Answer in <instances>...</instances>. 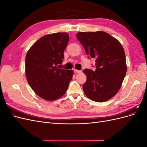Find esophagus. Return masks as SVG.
<instances>
[{"mask_svg":"<svg viewBox=\"0 0 147 147\" xmlns=\"http://www.w3.org/2000/svg\"><path fill=\"white\" fill-rule=\"evenodd\" d=\"M75 72H76V73H77V74H81V73L82 72V70H76V69H75Z\"/></svg>","mask_w":147,"mask_h":147,"instance_id":"1","label":"esophagus"}]
</instances>
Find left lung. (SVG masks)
Instances as JSON below:
<instances>
[{"label":"left lung","mask_w":147,"mask_h":147,"mask_svg":"<svg viewBox=\"0 0 147 147\" xmlns=\"http://www.w3.org/2000/svg\"><path fill=\"white\" fill-rule=\"evenodd\" d=\"M78 41L89 57L96 59V70H83L86 81L83 90L93 101H107L117 94L127 70L123 46L117 38L103 31L80 32Z\"/></svg>","instance_id":"8db88e82"}]
</instances>
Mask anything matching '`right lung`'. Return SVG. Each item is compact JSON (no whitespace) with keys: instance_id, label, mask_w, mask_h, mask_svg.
<instances>
[{"instance_id":"1","label":"right lung","mask_w":147,"mask_h":147,"mask_svg":"<svg viewBox=\"0 0 147 147\" xmlns=\"http://www.w3.org/2000/svg\"><path fill=\"white\" fill-rule=\"evenodd\" d=\"M69 40V34L66 32L44 35L27 52L26 78L35 94L43 99L57 100L67 90L74 71L59 69L57 65L63 63Z\"/></svg>"}]
</instances>
